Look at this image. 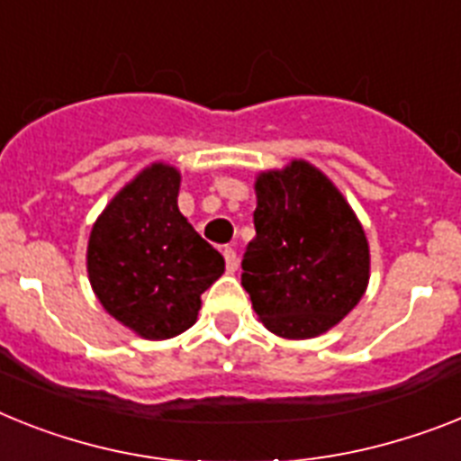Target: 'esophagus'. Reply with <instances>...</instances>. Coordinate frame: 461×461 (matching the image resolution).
<instances>
[{
	"label": "esophagus",
	"mask_w": 461,
	"mask_h": 461,
	"mask_svg": "<svg viewBox=\"0 0 461 461\" xmlns=\"http://www.w3.org/2000/svg\"><path fill=\"white\" fill-rule=\"evenodd\" d=\"M222 255H224V265H227V272H237V267H239L237 250L230 249V246H224Z\"/></svg>",
	"instance_id": "esophagus-1"
}]
</instances>
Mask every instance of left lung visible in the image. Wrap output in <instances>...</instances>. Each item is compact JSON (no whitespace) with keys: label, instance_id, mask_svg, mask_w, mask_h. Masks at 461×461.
<instances>
[{"label":"left lung","instance_id":"1","mask_svg":"<svg viewBox=\"0 0 461 461\" xmlns=\"http://www.w3.org/2000/svg\"><path fill=\"white\" fill-rule=\"evenodd\" d=\"M255 239L241 285L278 338L307 339L338 326L370 278L368 239L339 189L295 158L255 183Z\"/></svg>","mask_w":461,"mask_h":461}]
</instances>
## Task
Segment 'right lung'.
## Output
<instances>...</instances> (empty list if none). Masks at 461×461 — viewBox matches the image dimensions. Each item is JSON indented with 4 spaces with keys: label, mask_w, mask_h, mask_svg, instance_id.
<instances>
[{
    "label": "right lung",
    "mask_w": 461,
    "mask_h": 461,
    "mask_svg": "<svg viewBox=\"0 0 461 461\" xmlns=\"http://www.w3.org/2000/svg\"><path fill=\"white\" fill-rule=\"evenodd\" d=\"M180 173L152 164L107 203L86 250L93 293L107 314L145 339L176 338L194 326L201 293L224 260L177 208Z\"/></svg>",
    "instance_id": "1"
}]
</instances>
